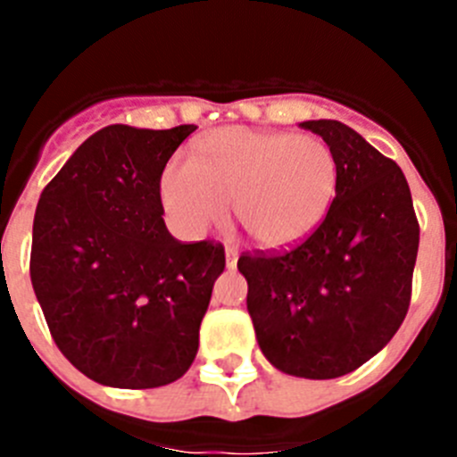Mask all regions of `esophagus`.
I'll list each match as a JSON object with an SVG mask.
<instances>
[{
	"label": "esophagus",
	"mask_w": 457,
	"mask_h": 457,
	"mask_svg": "<svg viewBox=\"0 0 457 457\" xmlns=\"http://www.w3.org/2000/svg\"><path fill=\"white\" fill-rule=\"evenodd\" d=\"M237 263V247L236 245H226V268L233 270Z\"/></svg>",
	"instance_id": "1"
}]
</instances>
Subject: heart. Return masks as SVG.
<instances>
[{"label":"heart","instance_id":"obj_1","mask_svg":"<svg viewBox=\"0 0 457 457\" xmlns=\"http://www.w3.org/2000/svg\"><path fill=\"white\" fill-rule=\"evenodd\" d=\"M337 160L318 137L220 128L192 160L173 157L160 180L176 231L199 237L233 201L237 224L261 247L286 249L316 231L337 194Z\"/></svg>","mask_w":457,"mask_h":457}]
</instances>
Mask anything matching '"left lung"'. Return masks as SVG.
Wrapping results in <instances>:
<instances>
[{
  "label": "left lung",
  "mask_w": 457,
  "mask_h": 457,
  "mask_svg": "<svg viewBox=\"0 0 457 457\" xmlns=\"http://www.w3.org/2000/svg\"><path fill=\"white\" fill-rule=\"evenodd\" d=\"M337 160L325 220L288 252L242 253L258 345L281 373L332 379L385 348L410 309L419 221L401 167L338 120H304Z\"/></svg>",
  "instance_id": "1"
}]
</instances>
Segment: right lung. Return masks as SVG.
<instances>
[{
    "instance_id": "right-lung-1",
    "label": "right lung",
    "mask_w": 457,
    "mask_h": 457,
    "mask_svg": "<svg viewBox=\"0 0 457 457\" xmlns=\"http://www.w3.org/2000/svg\"><path fill=\"white\" fill-rule=\"evenodd\" d=\"M196 125H107L46 185L29 274L56 348L116 389H155L187 373L226 258L220 242H180L164 226L160 180Z\"/></svg>"
}]
</instances>
